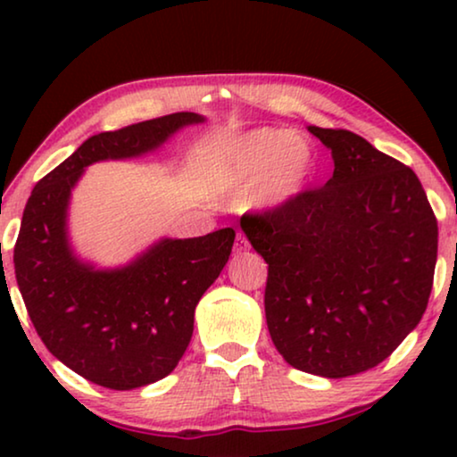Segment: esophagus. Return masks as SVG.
<instances>
[{
	"label": "esophagus",
	"mask_w": 457,
	"mask_h": 457,
	"mask_svg": "<svg viewBox=\"0 0 457 457\" xmlns=\"http://www.w3.org/2000/svg\"><path fill=\"white\" fill-rule=\"evenodd\" d=\"M249 249V241H247V237L245 235H237V239H235V252L237 253H243V252H247Z\"/></svg>",
	"instance_id": "obj_1"
}]
</instances>
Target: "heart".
<instances>
[{
    "label": "heart",
    "instance_id": "obj_1",
    "mask_svg": "<svg viewBox=\"0 0 457 457\" xmlns=\"http://www.w3.org/2000/svg\"><path fill=\"white\" fill-rule=\"evenodd\" d=\"M314 154L291 130L260 129L227 143L210 164V179L220 191H245L260 185L258 204L278 208L308 187Z\"/></svg>",
    "mask_w": 457,
    "mask_h": 457
}]
</instances>
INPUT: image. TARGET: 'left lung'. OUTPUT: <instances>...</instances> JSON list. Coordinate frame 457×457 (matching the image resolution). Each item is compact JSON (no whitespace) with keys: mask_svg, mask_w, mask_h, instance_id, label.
I'll list each match as a JSON object with an SVG mask.
<instances>
[{"mask_svg":"<svg viewBox=\"0 0 457 457\" xmlns=\"http://www.w3.org/2000/svg\"><path fill=\"white\" fill-rule=\"evenodd\" d=\"M308 130L333 154V177L241 228L268 264L274 347L297 370L343 378L378 366L420 322L439 228L411 168L352 130Z\"/></svg>","mask_w":457,"mask_h":457,"instance_id":"left-lung-1","label":"left lung"}]
</instances>
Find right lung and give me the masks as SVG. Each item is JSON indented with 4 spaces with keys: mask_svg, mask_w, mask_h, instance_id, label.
<instances>
[{
    "mask_svg": "<svg viewBox=\"0 0 457 457\" xmlns=\"http://www.w3.org/2000/svg\"><path fill=\"white\" fill-rule=\"evenodd\" d=\"M193 112L93 135L30 193L14 245L18 289L46 347L80 377L116 391L152 385L177 368L193 335L195 305L228 262L235 230L162 239L122 268L97 270L68 243V202L93 162L137 158Z\"/></svg>",
    "mask_w": 457,
    "mask_h": 457,
    "instance_id": "1",
    "label": "right lung"
}]
</instances>
